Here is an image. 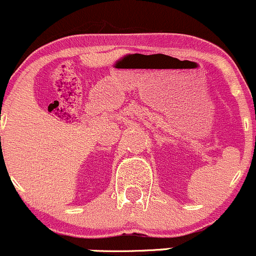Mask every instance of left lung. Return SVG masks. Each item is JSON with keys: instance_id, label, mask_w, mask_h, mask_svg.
Listing matches in <instances>:
<instances>
[{"instance_id": "1", "label": "left lung", "mask_w": 256, "mask_h": 256, "mask_svg": "<svg viewBox=\"0 0 256 256\" xmlns=\"http://www.w3.org/2000/svg\"><path fill=\"white\" fill-rule=\"evenodd\" d=\"M255 142H256V136H255Z\"/></svg>"}]
</instances>
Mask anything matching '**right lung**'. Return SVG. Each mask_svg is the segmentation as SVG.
Returning a JSON list of instances; mask_svg holds the SVG:
<instances>
[{
  "label": "right lung",
  "mask_w": 256,
  "mask_h": 256,
  "mask_svg": "<svg viewBox=\"0 0 256 256\" xmlns=\"http://www.w3.org/2000/svg\"><path fill=\"white\" fill-rule=\"evenodd\" d=\"M0 138H1V136H0Z\"/></svg>",
  "instance_id": "obj_1"
}]
</instances>
